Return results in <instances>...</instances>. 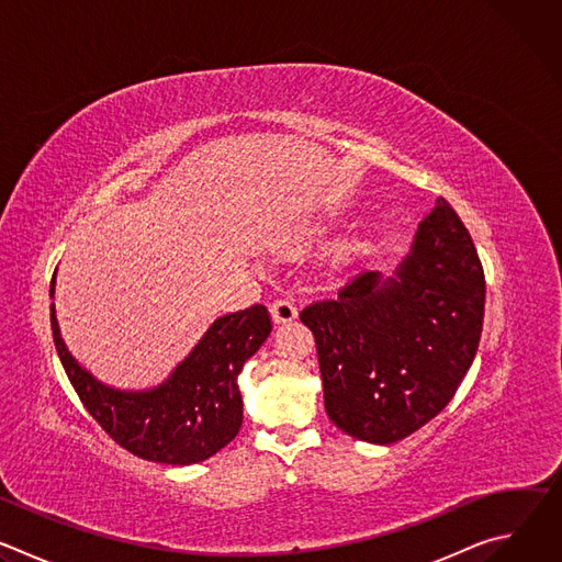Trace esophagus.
Masks as SVG:
<instances>
[{
	"label": "esophagus",
	"mask_w": 562,
	"mask_h": 562,
	"mask_svg": "<svg viewBox=\"0 0 562 562\" xmlns=\"http://www.w3.org/2000/svg\"><path fill=\"white\" fill-rule=\"evenodd\" d=\"M271 315L276 323H291L297 317V306L289 297H278L271 302Z\"/></svg>",
	"instance_id": "esophagus-1"
}]
</instances>
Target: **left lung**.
Listing matches in <instances>:
<instances>
[{"label": "left lung", "mask_w": 562, "mask_h": 562, "mask_svg": "<svg viewBox=\"0 0 562 562\" xmlns=\"http://www.w3.org/2000/svg\"><path fill=\"white\" fill-rule=\"evenodd\" d=\"M483 317V265L458 213L438 198L393 278L358 273L336 297L302 308L327 416L373 445L418 431L458 391Z\"/></svg>", "instance_id": "8db88e82"}]
</instances>
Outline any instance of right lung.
Instances as JSON below:
<instances>
[{
	"label": "right lung",
	"instance_id": "obj_1",
	"mask_svg": "<svg viewBox=\"0 0 562 562\" xmlns=\"http://www.w3.org/2000/svg\"><path fill=\"white\" fill-rule=\"evenodd\" d=\"M50 329L75 393L120 447L150 462L193 464L226 447L243 427L237 375L269 338L271 317L265 304L217 317L169 380L148 391L111 389L79 367L59 336L55 304Z\"/></svg>",
	"mask_w": 562,
	"mask_h": 562
}]
</instances>
